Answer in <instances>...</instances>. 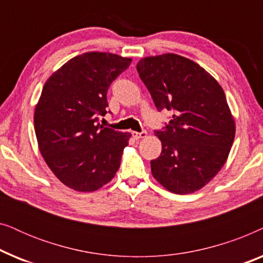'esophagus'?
<instances>
[{"label":"esophagus","instance_id":"34e87169","mask_svg":"<svg viewBox=\"0 0 263 263\" xmlns=\"http://www.w3.org/2000/svg\"><path fill=\"white\" fill-rule=\"evenodd\" d=\"M132 135L134 136L135 139H141V138H145V136H146L147 134H146V132H141V133H139V132H132Z\"/></svg>","mask_w":263,"mask_h":263}]
</instances>
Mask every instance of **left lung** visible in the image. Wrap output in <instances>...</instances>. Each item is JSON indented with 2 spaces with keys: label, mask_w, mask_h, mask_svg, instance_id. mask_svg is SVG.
<instances>
[{
  "label": "left lung",
  "mask_w": 263,
  "mask_h": 263,
  "mask_svg": "<svg viewBox=\"0 0 263 263\" xmlns=\"http://www.w3.org/2000/svg\"><path fill=\"white\" fill-rule=\"evenodd\" d=\"M158 111H172L156 134L160 156L151 160L154 178L176 194L206 185L225 164L235 139V121L225 93L202 67L185 57H146L136 66Z\"/></svg>",
  "instance_id": "1"
}]
</instances>
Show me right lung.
I'll return each mask as SVG.
<instances>
[{
    "label": "right lung",
    "mask_w": 263,
    "mask_h": 263,
    "mask_svg": "<svg viewBox=\"0 0 263 263\" xmlns=\"http://www.w3.org/2000/svg\"><path fill=\"white\" fill-rule=\"evenodd\" d=\"M132 59L106 52L74 57L45 82L34 111L43 158L63 184L95 192L114 178L130 134L103 127L107 89Z\"/></svg>",
    "instance_id": "1"
}]
</instances>
